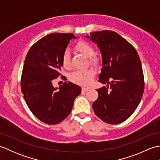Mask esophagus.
I'll return each mask as SVG.
<instances>
[{"label":"esophagus","instance_id":"34e87169","mask_svg":"<svg viewBox=\"0 0 160 160\" xmlns=\"http://www.w3.org/2000/svg\"><path fill=\"white\" fill-rule=\"evenodd\" d=\"M89 89V88H88V87H82V92H86L87 91H88Z\"/></svg>","mask_w":160,"mask_h":160}]
</instances>
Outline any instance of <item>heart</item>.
Segmentation results:
<instances>
[{"mask_svg": "<svg viewBox=\"0 0 160 160\" xmlns=\"http://www.w3.org/2000/svg\"><path fill=\"white\" fill-rule=\"evenodd\" d=\"M75 48L84 56L89 58V62L93 65L96 66L100 62V59L98 56L94 55V49L89 43L84 40L78 42ZM62 67L66 69H69L71 67L70 62V53L69 50H65L62 56ZM95 76V71L92 69L85 70H80L74 71L69 76V80L71 82L79 84L81 86H88L93 82Z\"/></svg>", "mask_w": 160, "mask_h": 160, "instance_id": "obj_1", "label": "heart"}]
</instances>
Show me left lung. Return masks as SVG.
<instances>
[{
    "label": "left lung",
    "instance_id": "left-lung-1",
    "mask_svg": "<svg viewBox=\"0 0 160 160\" xmlns=\"http://www.w3.org/2000/svg\"><path fill=\"white\" fill-rule=\"evenodd\" d=\"M86 37L99 47L102 59L99 82L107 84L97 89L98 98L92 104L94 113L106 123H122L134 113L143 96L140 57L134 47L115 32L103 30Z\"/></svg>",
    "mask_w": 160,
    "mask_h": 160
}]
</instances>
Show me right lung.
<instances>
[{
  "label": "right lung",
  "instance_id": "add662e5",
  "mask_svg": "<svg viewBox=\"0 0 160 160\" xmlns=\"http://www.w3.org/2000/svg\"><path fill=\"white\" fill-rule=\"evenodd\" d=\"M73 33H53L32 46L24 62L20 87L30 111L47 124H56L71 113L81 87L71 82L54 88V80L60 76L62 56ZM64 76H62L64 78Z\"/></svg>",
  "mask_w": 160,
  "mask_h": 160
}]
</instances>
